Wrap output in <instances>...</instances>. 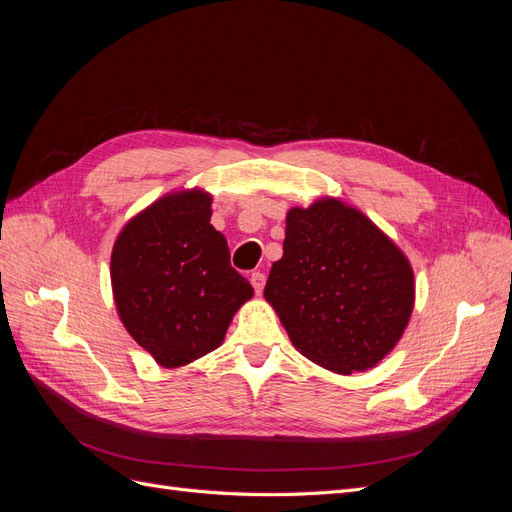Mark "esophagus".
<instances>
[{"label":"esophagus","instance_id":"esophagus-1","mask_svg":"<svg viewBox=\"0 0 512 512\" xmlns=\"http://www.w3.org/2000/svg\"><path fill=\"white\" fill-rule=\"evenodd\" d=\"M250 282H252V286H254L256 294H260V292H262V288H265V273L254 271V273L250 275Z\"/></svg>","mask_w":512,"mask_h":512}]
</instances>
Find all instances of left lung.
Instances as JSON below:
<instances>
[{
    "instance_id": "1",
    "label": "left lung",
    "mask_w": 512,
    "mask_h": 512,
    "mask_svg": "<svg viewBox=\"0 0 512 512\" xmlns=\"http://www.w3.org/2000/svg\"><path fill=\"white\" fill-rule=\"evenodd\" d=\"M265 299L294 348L346 376L397 346L412 316L414 271L365 213L327 196L286 213L284 256Z\"/></svg>"
}]
</instances>
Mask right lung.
Here are the masks:
<instances>
[{"label": "right lung", "instance_id": "add662e5", "mask_svg": "<svg viewBox=\"0 0 512 512\" xmlns=\"http://www.w3.org/2000/svg\"><path fill=\"white\" fill-rule=\"evenodd\" d=\"M211 194L170 192L121 228L111 254L117 314L158 365L175 369L222 346L254 288L230 267Z\"/></svg>", "mask_w": 512, "mask_h": 512}]
</instances>
